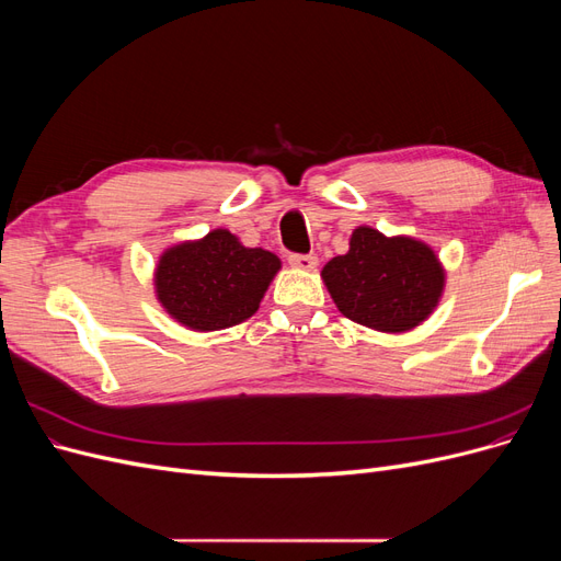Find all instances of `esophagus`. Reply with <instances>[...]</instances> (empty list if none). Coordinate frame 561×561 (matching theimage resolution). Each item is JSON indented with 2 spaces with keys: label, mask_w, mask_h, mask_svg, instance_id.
<instances>
[{
  "label": "esophagus",
  "mask_w": 561,
  "mask_h": 561,
  "mask_svg": "<svg viewBox=\"0 0 561 561\" xmlns=\"http://www.w3.org/2000/svg\"><path fill=\"white\" fill-rule=\"evenodd\" d=\"M287 262H290V266L301 268V271H313V268L318 266V257H316V254H299V252H293L290 257H287Z\"/></svg>",
  "instance_id": "1"
}]
</instances>
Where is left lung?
<instances>
[{
    "instance_id": "8db88e82",
    "label": "left lung",
    "mask_w": 561,
    "mask_h": 561,
    "mask_svg": "<svg viewBox=\"0 0 561 561\" xmlns=\"http://www.w3.org/2000/svg\"><path fill=\"white\" fill-rule=\"evenodd\" d=\"M336 309L379 332H407L426 320L445 290V268L433 248L371 227L351 233L348 252L322 266Z\"/></svg>"
}]
</instances>
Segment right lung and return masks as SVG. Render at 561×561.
Wrapping results in <instances>:
<instances>
[{
  "instance_id": "obj_1",
  "label": "right lung",
  "mask_w": 561,
  "mask_h": 561,
  "mask_svg": "<svg viewBox=\"0 0 561 561\" xmlns=\"http://www.w3.org/2000/svg\"><path fill=\"white\" fill-rule=\"evenodd\" d=\"M280 260L262 248H245L227 229L201 241L168 248L154 285L161 307L184 328L213 332L239 325L260 309Z\"/></svg>"
}]
</instances>
